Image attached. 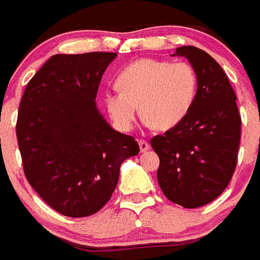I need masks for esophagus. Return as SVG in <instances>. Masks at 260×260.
Segmentation results:
<instances>
[{"label":"esophagus","instance_id":"34e87169","mask_svg":"<svg viewBox=\"0 0 260 260\" xmlns=\"http://www.w3.org/2000/svg\"><path fill=\"white\" fill-rule=\"evenodd\" d=\"M138 145H140V150H141L142 152L147 151V150L150 149V144L147 141H145V140H140V141H138Z\"/></svg>","mask_w":260,"mask_h":260}]
</instances>
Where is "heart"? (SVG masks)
I'll return each mask as SVG.
<instances>
[{
  "mask_svg": "<svg viewBox=\"0 0 260 260\" xmlns=\"http://www.w3.org/2000/svg\"><path fill=\"white\" fill-rule=\"evenodd\" d=\"M116 84L119 88L105 92L104 103L119 129L132 128L140 105L145 124L167 131L178 125L192 109L199 78L190 62L146 57L125 65Z\"/></svg>",
  "mask_w": 260,
  "mask_h": 260,
  "instance_id": "obj_1",
  "label": "heart"
}]
</instances>
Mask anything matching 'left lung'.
<instances>
[{"instance_id":"1","label":"left lung","mask_w":260,"mask_h":260,"mask_svg":"<svg viewBox=\"0 0 260 260\" xmlns=\"http://www.w3.org/2000/svg\"><path fill=\"white\" fill-rule=\"evenodd\" d=\"M174 55L195 68L198 96L187 116L150 144L160 159L157 182L163 193L192 209L209 204L229 186L237 163L241 116L227 75L209 53L182 46Z\"/></svg>"}]
</instances>
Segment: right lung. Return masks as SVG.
Segmentation results:
<instances>
[{
	"instance_id": "add662e5",
	"label": "right lung",
	"mask_w": 260,
	"mask_h": 260,
	"mask_svg": "<svg viewBox=\"0 0 260 260\" xmlns=\"http://www.w3.org/2000/svg\"><path fill=\"white\" fill-rule=\"evenodd\" d=\"M115 52L53 55L26 84L16 137L29 185L52 209L88 217L110 200L125 159L140 152L96 106Z\"/></svg>"
}]
</instances>
